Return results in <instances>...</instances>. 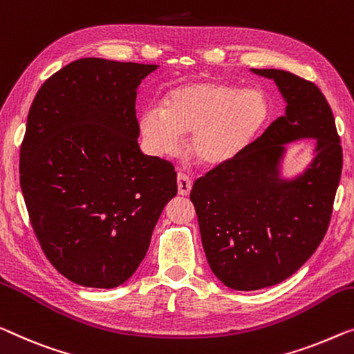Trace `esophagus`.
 Masks as SVG:
<instances>
[{"mask_svg":"<svg viewBox=\"0 0 354 354\" xmlns=\"http://www.w3.org/2000/svg\"><path fill=\"white\" fill-rule=\"evenodd\" d=\"M192 189V179L184 173H178V192L179 195H189Z\"/></svg>","mask_w":354,"mask_h":354,"instance_id":"34e87169","label":"esophagus"}]
</instances>
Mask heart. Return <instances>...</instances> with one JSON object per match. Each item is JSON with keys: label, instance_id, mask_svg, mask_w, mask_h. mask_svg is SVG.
Listing matches in <instances>:
<instances>
[{"label": "heart", "instance_id": "obj_1", "mask_svg": "<svg viewBox=\"0 0 354 354\" xmlns=\"http://www.w3.org/2000/svg\"><path fill=\"white\" fill-rule=\"evenodd\" d=\"M268 113L267 97L257 88L209 79L171 88L163 106H146L140 114V130L156 154H173L181 135H191L189 152L195 162L219 167L250 146Z\"/></svg>", "mask_w": 354, "mask_h": 354}]
</instances>
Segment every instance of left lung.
Wrapping results in <instances>:
<instances>
[{
	"label": "left lung",
	"mask_w": 354,
	"mask_h": 354,
	"mask_svg": "<svg viewBox=\"0 0 354 354\" xmlns=\"http://www.w3.org/2000/svg\"><path fill=\"white\" fill-rule=\"evenodd\" d=\"M251 71L275 81L286 114L191 191L211 270L236 291L281 283L310 259L328 232L344 162L334 114L313 82L283 70ZM304 138L317 140L314 160L284 180L286 145Z\"/></svg>",
	"instance_id": "left-lung-1"
}]
</instances>
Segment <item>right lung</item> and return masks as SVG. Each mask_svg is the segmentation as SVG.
<instances>
[{"label": "right lung", "instance_id": "right-lung-1", "mask_svg": "<svg viewBox=\"0 0 354 354\" xmlns=\"http://www.w3.org/2000/svg\"><path fill=\"white\" fill-rule=\"evenodd\" d=\"M157 68L79 59L31 103L20 187L46 257L81 286L118 288L133 275L178 192L175 167L138 146L136 88Z\"/></svg>", "mask_w": 354, "mask_h": 354}]
</instances>
